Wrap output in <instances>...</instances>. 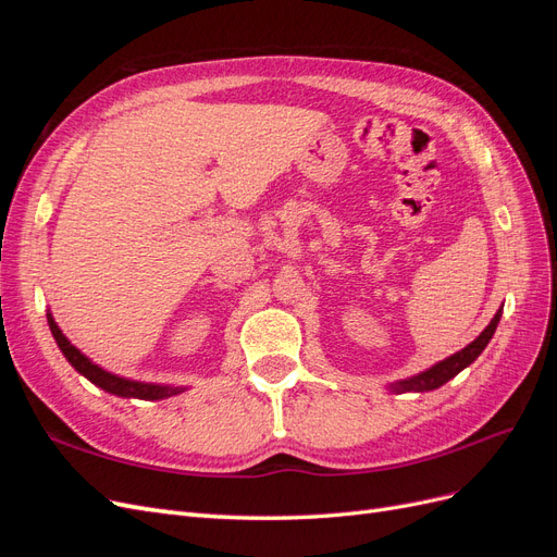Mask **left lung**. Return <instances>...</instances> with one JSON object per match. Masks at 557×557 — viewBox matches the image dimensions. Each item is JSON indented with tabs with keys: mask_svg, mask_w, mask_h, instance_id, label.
<instances>
[{
	"mask_svg": "<svg viewBox=\"0 0 557 557\" xmlns=\"http://www.w3.org/2000/svg\"><path fill=\"white\" fill-rule=\"evenodd\" d=\"M499 318H502V309L495 313V318L491 320V325H487L469 346H465L462 350L455 352V356H450V358H446L442 362H436L434 367L425 369V372H420V374H416L411 379L391 383V391L393 393H428V391H436V387H442L453 376H458L465 367H469L471 362H474L481 356L483 348L487 346V342L493 339Z\"/></svg>",
	"mask_w": 557,
	"mask_h": 557,
	"instance_id": "left-lung-1",
	"label": "left lung"
}]
</instances>
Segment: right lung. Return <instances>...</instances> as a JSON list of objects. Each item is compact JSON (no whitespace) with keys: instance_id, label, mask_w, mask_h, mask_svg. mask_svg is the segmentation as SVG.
<instances>
[{"instance_id":"obj_1","label":"right lung","mask_w":557,"mask_h":557,"mask_svg":"<svg viewBox=\"0 0 557 557\" xmlns=\"http://www.w3.org/2000/svg\"><path fill=\"white\" fill-rule=\"evenodd\" d=\"M46 315H48V327H50V332H53V339L60 346L62 356L70 360V364L76 369L78 374H83L90 383L102 387V391H107L111 395H117V397H127V399H166V397L178 395V393L185 391V387H176V385L129 381V379H123V376H115V374L107 372V369L95 364L90 358L83 356V352L76 346H72V342L66 339L62 330L58 327L53 315H50V313H46Z\"/></svg>"}]
</instances>
